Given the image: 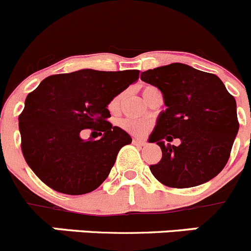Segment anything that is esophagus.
Returning <instances> with one entry per match:
<instances>
[{"label": "esophagus", "mask_w": 251, "mask_h": 251, "mask_svg": "<svg viewBox=\"0 0 251 251\" xmlns=\"http://www.w3.org/2000/svg\"><path fill=\"white\" fill-rule=\"evenodd\" d=\"M132 144L137 145V146H145V145H146V141H144V140H140V139H133Z\"/></svg>", "instance_id": "obj_1"}]
</instances>
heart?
<instances>
[{
	"label": "heart",
	"instance_id": "heart-1",
	"mask_svg": "<svg viewBox=\"0 0 251 251\" xmlns=\"http://www.w3.org/2000/svg\"><path fill=\"white\" fill-rule=\"evenodd\" d=\"M157 90V88L151 85L142 86L141 93L142 97L145 98V100H147L150 98L152 93ZM121 100H123V94H118L116 97L112 98L111 100L107 104V109H109L110 112H116L119 109H120ZM120 126L125 131H127L131 135H135V136H142L145 133H147L150 131V124L146 123V121L142 120H133V119H125V120L120 121Z\"/></svg>",
	"mask_w": 251,
	"mask_h": 251
}]
</instances>
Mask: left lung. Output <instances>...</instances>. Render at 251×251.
Segmentation results:
<instances>
[{"mask_svg": "<svg viewBox=\"0 0 251 251\" xmlns=\"http://www.w3.org/2000/svg\"><path fill=\"white\" fill-rule=\"evenodd\" d=\"M141 80L157 86L167 106L150 137L162 150V160L150 166L154 178L172 188L214 178L226 167L239 130L235 99L223 81L182 63L146 70ZM175 138L181 140L178 147L169 144Z\"/></svg>", "mask_w": 251, "mask_h": 251, "instance_id": "left-lung-1", "label": "left lung"}]
</instances>
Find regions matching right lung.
<instances>
[{
    "label": "right lung",
    "mask_w": 251,
    "mask_h": 251,
    "mask_svg": "<svg viewBox=\"0 0 251 251\" xmlns=\"http://www.w3.org/2000/svg\"><path fill=\"white\" fill-rule=\"evenodd\" d=\"M139 70L83 69L44 79L25 98L18 116L23 157L36 176L59 193L80 196L107 178L128 133L107 121V104L139 79ZM92 130L102 137L83 140Z\"/></svg>",
    "instance_id": "obj_1"
}]
</instances>
